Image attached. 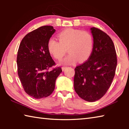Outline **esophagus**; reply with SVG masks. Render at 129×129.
<instances>
[{"label":"esophagus","mask_w":129,"mask_h":129,"mask_svg":"<svg viewBox=\"0 0 129 129\" xmlns=\"http://www.w3.org/2000/svg\"><path fill=\"white\" fill-rule=\"evenodd\" d=\"M67 67H62V71H64V70L65 69H66L67 68Z\"/></svg>","instance_id":"34e87169"}]
</instances>
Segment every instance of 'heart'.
I'll return each instance as SVG.
<instances>
[{"mask_svg": "<svg viewBox=\"0 0 129 129\" xmlns=\"http://www.w3.org/2000/svg\"><path fill=\"white\" fill-rule=\"evenodd\" d=\"M58 41L51 38L48 42L49 53L57 60H61L66 53H69L61 64L72 65L77 61H85L93 50V38L90 32L74 28H68L57 35Z\"/></svg>", "mask_w": 129, "mask_h": 129, "instance_id": "heart-1", "label": "heart"}]
</instances>
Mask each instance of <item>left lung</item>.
I'll return each instance as SVG.
<instances>
[{
	"label": "left lung",
	"instance_id": "obj_1",
	"mask_svg": "<svg viewBox=\"0 0 129 129\" xmlns=\"http://www.w3.org/2000/svg\"><path fill=\"white\" fill-rule=\"evenodd\" d=\"M93 47L85 62L75 69L74 88L80 97L94 102L105 94L112 84L117 64V54L111 38L97 28H90Z\"/></svg>",
	"mask_w": 129,
	"mask_h": 129
}]
</instances>
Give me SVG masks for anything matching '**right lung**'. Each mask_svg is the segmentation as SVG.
I'll use <instances>...</instances> for the list:
<instances>
[{
    "mask_svg": "<svg viewBox=\"0 0 129 129\" xmlns=\"http://www.w3.org/2000/svg\"><path fill=\"white\" fill-rule=\"evenodd\" d=\"M56 30L45 25L29 32L24 37L17 56V73L24 90L36 99L51 94L55 82L62 69H49L55 65L48 50V42Z\"/></svg>",
    "mask_w": 129,
    "mask_h": 129,
    "instance_id": "add662e5",
    "label": "right lung"
}]
</instances>
